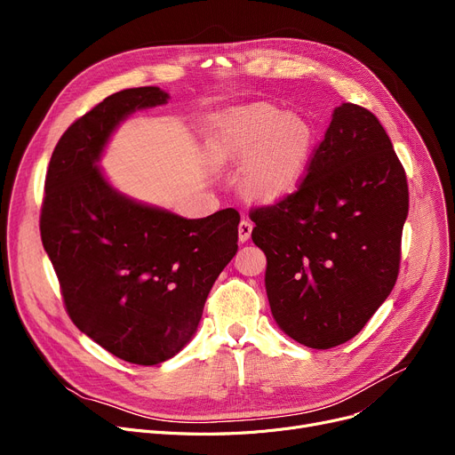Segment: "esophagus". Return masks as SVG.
<instances>
[{
    "label": "esophagus",
    "mask_w": 455,
    "mask_h": 455,
    "mask_svg": "<svg viewBox=\"0 0 455 455\" xmlns=\"http://www.w3.org/2000/svg\"><path fill=\"white\" fill-rule=\"evenodd\" d=\"M251 232H252V223L249 220H243L240 223V227H237V237H240V242L245 243L249 237H251Z\"/></svg>",
    "instance_id": "esophagus-1"
}]
</instances>
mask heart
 I'll return each instance as SVG.
<instances>
[{
  "label": "heart",
  "mask_w": 455,
  "mask_h": 455,
  "mask_svg": "<svg viewBox=\"0 0 455 455\" xmlns=\"http://www.w3.org/2000/svg\"><path fill=\"white\" fill-rule=\"evenodd\" d=\"M212 153L221 164H247L245 194L275 203L297 189L315 148V131L306 117L269 103L223 112L213 125Z\"/></svg>",
  "instance_id": "heart-1"
}]
</instances>
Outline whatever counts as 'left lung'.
Listing matches in <instances>:
<instances>
[{
	"instance_id": "8db88e82",
	"label": "left lung",
	"mask_w": 455,
	"mask_h": 455,
	"mask_svg": "<svg viewBox=\"0 0 455 455\" xmlns=\"http://www.w3.org/2000/svg\"><path fill=\"white\" fill-rule=\"evenodd\" d=\"M408 208L386 129L367 108L343 103L297 191L251 210L276 324L309 348L352 339L395 288Z\"/></svg>"
}]
</instances>
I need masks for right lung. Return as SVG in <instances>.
<instances>
[{"mask_svg":"<svg viewBox=\"0 0 455 455\" xmlns=\"http://www.w3.org/2000/svg\"><path fill=\"white\" fill-rule=\"evenodd\" d=\"M167 100L158 86L129 88L71 124L47 167L40 213L69 319L136 365L170 360L194 338L212 285L237 251L234 208L186 220L119 194L98 167L129 114Z\"/></svg>","mask_w":455,"mask_h":455,"instance_id":"right-lung-1","label":"right lung"}]
</instances>
